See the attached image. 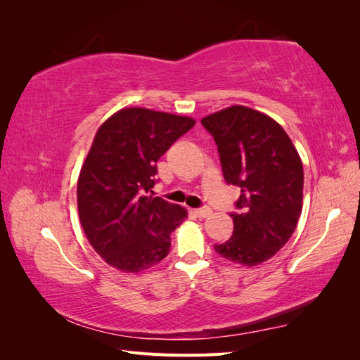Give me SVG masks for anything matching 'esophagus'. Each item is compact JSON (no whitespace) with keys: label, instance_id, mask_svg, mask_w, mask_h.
Returning a JSON list of instances; mask_svg holds the SVG:
<instances>
[{"label":"esophagus","instance_id":"obj_1","mask_svg":"<svg viewBox=\"0 0 360 360\" xmlns=\"http://www.w3.org/2000/svg\"><path fill=\"white\" fill-rule=\"evenodd\" d=\"M195 215L198 218H207L209 215H212V209L210 207H201V209H195L193 210Z\"/></svg>","mask_w":360,"mask_h":360}]
</instances>
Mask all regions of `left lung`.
Here are the masks:
<instances>
[{
  "label": "left lung",
  "instance_id": "1",
  "mask_svg": "<svg viewBox=\"0 0 360 360\" xmlns=\"http://www.w3.org/2000/svg\"><path fill=\"white\" fill-rule=\"evenodd\" d=\"M201 124L218 145L224 181L241 190L229 213L233 233L213 249L233 263H263L289 241L300 218V156L277 122L246 106L210 114Z\"/></svg>",
  "mask_w": 360,
  "mask_h": 360
}]
</instances>
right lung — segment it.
Segmentation results:
<instances>
[{"mask_svg": "<svg viewBox=\"0 0 360 360\" xmlns=\"http://www.w3.org/2000/svg\"><path fill=\"white\" fill-rule=\"evenodd\" d=\"M195 120L125 108L98 128L77 182L80 223L110 266L141 272L170 252V235L187 212L153 196L156 162Z\"/></svg>", "mask_w": 360, "mask_h": 360, "instance_id": "obj_1", "label": "right lung"}]
</instances>
